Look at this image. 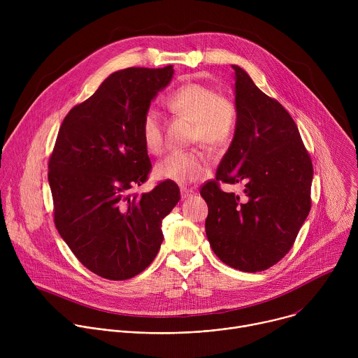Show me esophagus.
Segmentation results:
<instances>
[{
	"mask_svg": "<svg viewBox=\"0 0 358 358\" xmlns=\"http://www.w3.org/2000/svg\"><path fill=\"white\" fill-rule=\"evenodd\" d=\"M181 198L182 199H187V198H191L195 192H194V189H189V188H187V187H181Z\"/></svg>",
	"mask_w": 358,
	"mask_h": 358,
	"instance_id": "esophagus-1",
	"label": "esophagus"
}]
</instances>
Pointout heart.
Instances as JSON below:
<instances>
[{"label":"heart","instance_id":"b5f03b06","mask_svg":"<svg viewBox=\"0 0 358 358\" xmlns=\"http://www.w3.org/2000/svg\"><path fill=\"white\" fill-rule=\"evenodd\" d=\"M166 103L169 109L194 122L192 141H201L211 148L228 145L239 124V112L235 101L218 94L213 87L198 82L181 85L173 90ZM140 134L144 147L151 155L163 150V129L160 113L150 108L141 119ZM211 170V159L206 151H174L170 152L155 167V174L160 180L188 184L206 177Z\"/></svg>","mask_w":358,"mask_h":358}]
</instances>
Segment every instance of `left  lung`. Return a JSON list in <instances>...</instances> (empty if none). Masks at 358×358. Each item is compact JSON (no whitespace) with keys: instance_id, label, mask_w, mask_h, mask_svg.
I'll use <instances>...</instances> for the list:
<instances>
[{"instance_id":"1","label":"left lung","mask_w":358,"mask_h":358,"mask_svg":"<svg viewBox=\"0 0 358 358\" xmlns=\"http://www.w3.org/2000/svg\"><path fill=\"white\" fill-rule=\"evenodd\" d=\"M232 68L238 130L215 178L199 192L213 250L228 266L252 273L276 265L293 246L312 207L313 164L289 112ZM220 182L245 183L244 196L222 192Z\"/></svg>"}]
</instances>
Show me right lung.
Returning <instances> with one entry per match:
<instances>
[{
	"mask_svg": "<svg viewBox=\"0 0 358 358\" xmlns=\"http://www.w3.org/2000/svg\"><path fill=\"white\" fill-rule=\"evenodd\" d=\"M173 65L112 73L65 116L48 163L54 222L78 261L109 280L141 273L160 250L163 218L180 201L174 181L150 192L151 162L140 126Z\"/></svg>",
	"mask_w": 358,
	"mask_h": 358,
	"instance_id": "add662e5",
	"label": "right lung"
}]
</instances>
